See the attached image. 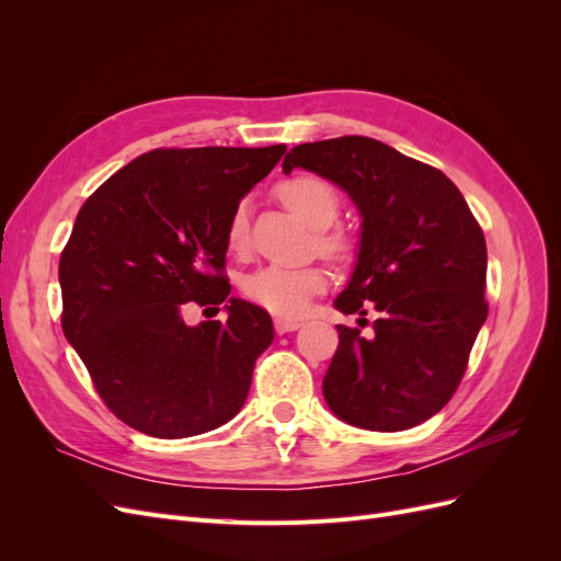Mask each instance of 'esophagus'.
Instances as JSON below:
<instances>
[{"instance_id":"obj_1","label":"esophagus","mask_w":561,"mask_h":561,"mask_svg":"<svg viewBox=\"0 0 561 561\" xmlns=\"http://www.w3.org/2000/svg\"><path fill=\"white\" fill-rule=\"evenodd\" d=\"M274 325H276V332H278V334H285V332L299 330V328L304 325V320H299V318H276Z\"/></svg>"}]
</instances>
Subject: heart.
<instances>
[{
	"label": "heart",
	"instance_id": "b5f03b06",
	"mask_svg": "<svg viewBox=\"0 0 561 561\" xmlns=\"http://www.w3.org/2000/svg\"><path fill=\"white\" fill-rule=\"evenodd\" d=\"M276 196L287 210H293L304 222L318 231V245L322 252L339 257L346 252V239L342 231L328 229L339 215V196L334 186L318 175H295L276 186ZM227 248L243 252L248 248V215L239 206L227 222ZM328 271L320 264L301 266H264L243 280V293L262 309L293 318L307 311L311 297L325 290Z\"/></svg>",
	"mask_w": 561,
	"mask_h": 561
}]
</instances>
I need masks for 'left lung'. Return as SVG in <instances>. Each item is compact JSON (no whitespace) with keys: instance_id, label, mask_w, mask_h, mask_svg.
Instances as JSON below:
<instances>
[{"instance_id":"1","label":"left lung","mask_w":561,"mask_h":561,"mask_svg":"<svg viewBox=\"0 0 561 561\" xmlns=\"http://www.w3.org/2000/svg\"><path fill=\"white\" fill-rule=\"evenodd\" d=\"M293 168L342 186L358 208V260L334 307L377 313L369 336L336 325L322 396L351 426H419L451 400L486 320L478 219L443 171L363 135L297 145L283 161Z\"/></svg>"}]
</instances>
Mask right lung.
Returning a JSON list of instances; mask_svg holds the SVG:
<instances>
[{
  "instance_id": "1",
  "label": "right lung",
  "mask_w": 561,
  "mask_h": 561,
  "mask_svg": "<svg viewBox=\"0 0 561 561\" xmlns=\"http://www.w3.org/2000/svg\"><path fill=\"white\" fill-rule=\"evenodd\" d=\"M283 154L285 145L154 149L81 206L58 266L62 332L130 428L192 437L245 404L274 322L229 297L227 222ZM194 302H225L230 318L186 327Z\"/></svg>"
}]
</instances>
